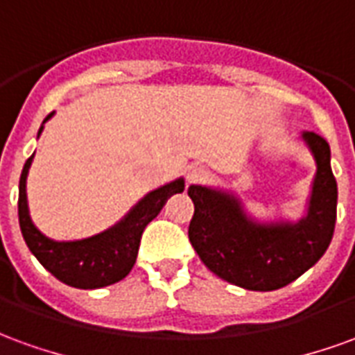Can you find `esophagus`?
<instances>
[{
	"mask_svg": "<svg viewBox=\"0 0 355 355\" xmlns=\"http://www.w3.org/2000/svg\"><path fill=\"white\" fill-rule=\"evenodd\" d=\"M203 178H207V169L205 167H201V165H196L192 169L188 171V175H186V180L193 184V182H201Z\"/></svg>",
	"mask_w": 355,
	"mask_h": 355,
	"instance_id": "1",
	"label": "esophagus"
}]
</instances>
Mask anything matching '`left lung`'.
<instances>
[{
	"label": "left lung",
	"mask_w": 355,
	"mask_h": 355,
	"mask_svg": "<svg viewBox=\"0 0 355 355\" xmlns=\"http://www.w3.org/2000/svg\"><path fill=\"white\" fill-rule=\"evenodd\" d=\"M302 139L312 150L318 173L308 215L298 224H257L239 201L203 186H190L193 216L190 243L203 264L228 283L249 291L282 289L312 268L327 251L336 223V180L327 140L313 131Z\"/></svg>",
	"instance_id": "left-lung-1"
}]
</instances>
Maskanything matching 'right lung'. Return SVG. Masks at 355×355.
Segmentation results:
<instances>
[{
	"mask_svg": "<svg viewBox=\"0 0 355 355\" xmlns=\"http://www.w3.org/2000/svg\"><path fill=\"white\" fill-rule=\"evenodd\" d=\"M51 116L53 114L45 117V121ZM32 159L34 155H30L24 163L19 182L20 230H22L28 249L42 262L43 268L49 270L51 274L62 283L70 287H78V289H98V287H106L123 279L135 266L140 238L148 223H152L155 216L159 215V211L173 193L184 190V180L178 178L175 182L148 193L146 198L139 201V205L112 230L98 234L94 238L81 239V241L58 243V241L45 238L32 224L28 215L26 175Z\"/></svg>",
	"mask_w": 355,
	"mask_h": 355,
	"instance_id": "add662e5",
	"label": "right lung"
}]
</instances>
